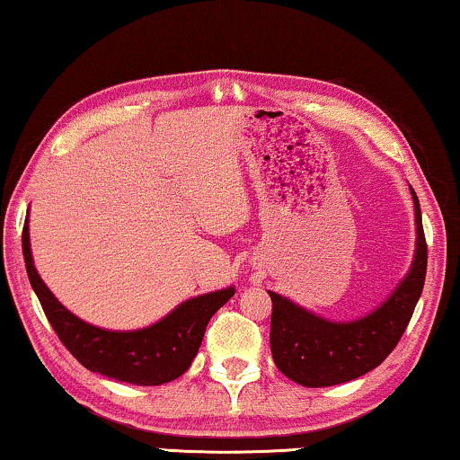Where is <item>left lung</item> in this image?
I'll list each match as a JSON object with an SVG mask.
<instances>
[{"label": "left lung", "instance_id": "obj_1", "mask_svg": "<svg viewBox=\"0 0 460 460\" xmlns=\"http://www.w3.org/2000/svg\"><path fill=\"white\" fill-rule=\"evenodd\" d=\"M411 195L418 226L411 271L372 314L351 323L324 321L284 296L270 292L273 362L289 380L310 388L348 383L376 368L397 348L421 296L428 267L420 199L413 189Z\"/></svg>", "mask_w": 460, "mask_h": 460}]
</instances>
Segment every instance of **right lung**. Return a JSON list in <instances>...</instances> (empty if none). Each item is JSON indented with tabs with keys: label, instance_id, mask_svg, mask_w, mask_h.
<instances>
[{
	"label": "right lung",
	"instance_id": "right-lung-1",
	"mask_svg": "<svg viewBox=\"0 0 460 460\" xmlns=\"http://www.w3.org/2000/svg\"><path fill=\"white\" fill-rule=\"evenodd\" d=\"M22 252L28 279L61 343L84 368L119 383L156 386L185 374L199 351L209 319L234 296V288H226L182 302L171 314L147 329L125 333L104 331L74 316L42 284L32 263L28 220L22 230Z\"/></svg>",
	"mask_w": 460,
	"mask_h": 460
}]
</instances>
